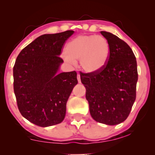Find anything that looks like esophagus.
<instances>
[{
    "mask_svg": "<svg viewBox=\"0 0 155 155\" xmlns=\"http://www.w3.org/2000/svg\"><path fill=\"white\" fill-rule=\"evenodd\" d=\"M78 83H81V80H80V74H78Z\"/></svg>",
    "mask_w": 155,
    "mask_h": 155,
    "instance_id": "esophagus-1",
    "label": "esophagus"
}]
</instances>
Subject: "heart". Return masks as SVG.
Listing matches in <instances>:
<instances>
[{
  "mask_svg": "<svg viewBox=\"0 0 155 155\" xmlns=\"http://www.w3.org/2000/svg\"><path fill=\"white\" fill-rule=\"evenodd\" d=\"M65 60L70 63L80 60L82 71L88 73L98 72L107 63L110 45L101 36L82 35L73 38L65 48Z\"/></svg>",
  "mask_w": 155,
  "mask_h": 155,
  "instance_id": "1",
  "label": "heart"
}]
</instances>
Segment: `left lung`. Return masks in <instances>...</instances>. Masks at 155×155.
Here are the masks:
<instances>
[{"instance_id":"1","label":"left lung","mask_w":155,"mask_h":155,"mask_svg":"<svg viewBox=\"0 0 155 155\" xmlns=\"http://www.w3.org/2000/svg\"><path fill=\"white\" fill-rule=\"evenodd\" d=\"M110 45L107 63L93 73H81L90 112L96 121L110 126L128 118L136 98L137 69L132 49L117 36L101 31Z\"/></svg>"}]
</instances>
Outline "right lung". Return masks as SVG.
Returning <instances> with one entry per match:
<instances>
[{"mask_svg": "<svg viewBox=\"0 0 155 155\" xmlns=\"http://www.w3.org/2000/svg\"><path fill=\"white\" fill-rule=\"evenodd\" d=\"M74 33L68 30L43 35L21 51L13 67V87L23 117L41 127L64 119L66 103L78 84L75 71L58 73L65 42Z\"/></svg>", "mask_w": 155, "mask_h": 155, "instance_id": "obj_1", "label": "right lung"}]
</instances>
